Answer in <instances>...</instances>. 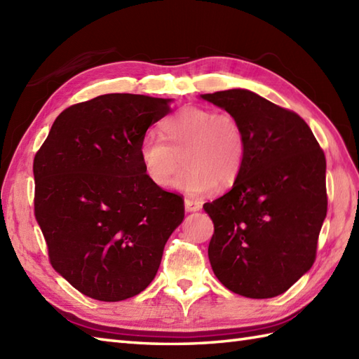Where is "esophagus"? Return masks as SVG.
Returning a JSON list of instances; mask_svg holds the SVG:
<instances>
[{
  "mask_svg": "<svg viewBox=\"0 0 359 359\" xmlns=\"http://www.w3.org/2000/svg\"><path fill=\"white\" fill-rule=\"evenodd\" d=\"M185 208H187V211H199L202 208V202L194 201V199H189V197H187V199H185Z\"/></svg>",
  "mask_w": 359,
  "mask_h": 359,
  "instance_id": "esophagus-1",
  "label": "esophagus"
}]
</instances>
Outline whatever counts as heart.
<instances>
[{
  "label": "heart",
  "mask_w": 359,
  "mask_h": 359,
  "mask_svg": "<svg viewBox=\"0 0 359 359\" xmlns=\"http://www.w3.org/2000/svg\"><path fill=\"white\" fill-rule=\"evenodd\" d=\"M160 135L143 137L139 156L147 177L156 187L171 185L182 165H188L174 182L188 194H205L219 185H233L245 157V133L231 112L188 106L163 125Z\"/></svg>",
  "instance_id": "b5f03b06"
}]
</instances>
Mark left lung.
<instances>
[{"mask_svg":"<svg viewBox=\"0 0 359 359\" xmlns=\"http://www.w3.org/2000/svg\"><path fill=\"white\" fill-rule=\"evenodd\" d=\"M239 118L245 157L233 188L203 205L222 284L253 299L282 294L310 270L327 215L325 156L309 125L245 89L201 95Z\"/></svg>","mask_w":359,"mask_h":359,"instance_id":"left-lung-1","label":"left lung"}]
</instances>
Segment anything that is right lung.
Here are the masks:
<instances>
[{"label":"right lung","instance_id":"obj_1","mask_svg":"<svg viewBox=\"0 0 359 359\" xmlns=\"http://www.w3.org/2000/svg\"><path fill=\"white\" fill-rule=\"evenodd\" d=\"M171 100L106 94L66 108L34 158V212L50 265L79 292L116 302L154 279L185 216L180 194L147 177L139 156Z\"/></svg>","mask_w":359,"mask_h":359}]
</instances>
